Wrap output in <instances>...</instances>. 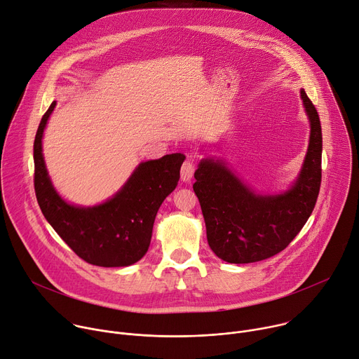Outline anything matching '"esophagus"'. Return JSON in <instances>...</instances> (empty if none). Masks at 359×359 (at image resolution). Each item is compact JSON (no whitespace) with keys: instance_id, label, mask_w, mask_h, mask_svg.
<instances>
[{"instance_id":"obj_1","label":"esophagus","mask_w":359,"mask_h":359,"mask_svg":"<svg viewBox=\"0 0 359 359\" xmlns=\"http://www.w3.org/2000/svg\"><path fill=\"white\" fill-rule=\"evenodd\" d=\"M194 173V163H193V159H187L183 165H182V169H180V177L183 182H189L191 179Z\"/></svg>"}]
</instances>
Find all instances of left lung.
<instances>
[{
	"label": "left lung",
	"mask_w": 359,
	"mask_h": 359,
	"mask_svg": "<svg viewBox=\"0 0 359 359\" xmlns=\"http://www.w3.org/2000/svg\"><path fill=\"white\" fill-rule=\"evenodd\" d=\"M301 99L311 133L302 169L290 190L276 196L255 194L222 161L203 159L194 172L193 190L200 201L209 245L227 263H255L278 254L316 208L321 186V122L304 89Z\"/></svg>",
	"instance_id": "obj_1"
}]
</instances>
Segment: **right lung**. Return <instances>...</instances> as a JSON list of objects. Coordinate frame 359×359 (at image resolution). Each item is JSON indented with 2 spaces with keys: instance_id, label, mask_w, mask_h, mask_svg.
<instances>
[{
  "instance_id": "obj_1",
  "label": "right lung",
  "mask_w": 359,
  "mask_h": 359,
  "mask_svg": "<svg viewBox=\"0 0 359 359\" xmlns=\"http://www.w3.org/2000/svg\"><path fill=\"white\" fill-rule=\"evenodd\" d=\"M57 102L43 114L34 140V187L42 215L74 252L99 267H126L146 254L153 223L175 190L184 161L180 153L140 163L125 186L93 208L67 203L54 189L42 156V135Z\"/></svg>"
}]
</instances>
